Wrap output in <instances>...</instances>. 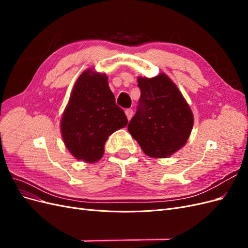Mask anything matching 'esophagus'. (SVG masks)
<instances>
[{
    "label": "esophagus",
    "mask_w": 248,
    "mask_h": 248,
    "mask_svg": "<svg viewBox=\"0 0 248 248\" xmlns=\"http://www.w3.org/2000/svg\"><path fill=\"white\" fill-rule=\"evenodd\" d=\"M125 114H126V117H127V119L130 120V119L132 118V116H133V110H132L131 108L126 109V110H125Z\"/></svg>",
    "instance_id": "esophagus-1"
}]
</instances>
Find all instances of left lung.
Wrapping results in <instances>:
<instances>
[{"mask_svg":"<svg viewBox=\"0 0 248 248\" xmlns=\"http://www.w3.org/2000/svg\"><path fill=\"white\" fill-rule=\"evenodd\" d=\"M140 102L128 131L144 153L167 158L181 149L193 126V115L178 87L164 73L139 78Z\"/></svg>","mask_w":248,"mask_h":248,"instance_id":"obj_1","label":"left lung"}]
</instances>
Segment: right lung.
<instances>
[{
    "instance_id": "right-lung-1",
    "label": "right lung",
    "mask_w": 248,
    "mask_h": 248,
    "mask_svg": "<svg viewBox=\"0 0 248 248\" xmlns=\"http://www.w3.org/2000/svg\"><path fill=\"white\" fill-rule=\"evenodd\" d=\"M128 123L119 108L104 73L88 69L73 87L61 119V133L68 151L78 160L101 159L104 144L116 130Z\"/></svg>"
}]
</instances>
